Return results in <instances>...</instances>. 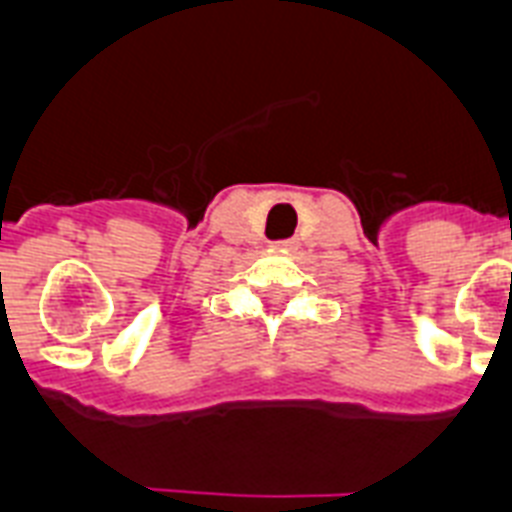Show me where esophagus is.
<instances>
[{
  "mask_svg": "<svg viewBox=\"0 0 512 512\" xmlns=\"http://www.w3.org/2000/svg\"><path fill=\"white\" fill-rule=\"evenodd\" d=\"M295 246H298L295 240H282V243H274V248H277V251H293Z\"/></svg>",
  "mask_w": 512,
  "mask_h": 512,
  "instance_id": "34e87169",
  "label": "esophagus"
}]
</instances>
